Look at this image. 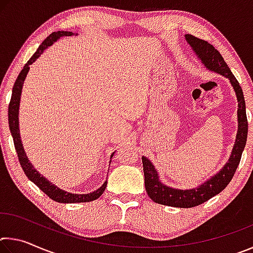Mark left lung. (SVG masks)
<instances>
[{
  "mask_svg": "<svg viewBox=\"0 0 253 253\" xmlns=\"http://www.w3.org/2000/svg\"><path fill=\"white\" fill-rule=\"evenodd\" d=\"M185 39L188 44L198 55V58L202 61L207 69L216 72L221 76L230 80L231 84L235 91L238 99V132L237 139H235L234 146L231 153V156L226 164L222 168L219 173L204 182L200 185L191 190H179V188L169 187L163 184L158 177L155 166L147 157L143 156V168L145 176V188L149 198L154 202L163 205H169L174 208H193L207 202L208 200L212 199L213 196L219 194L228 186L231 179H232L235 170L241 160L243 149H245L248 136V119L246 113V101L243 96L241 85L239 84L238 80L235 79L230 68L226 65L224 59L212 44L209 42L201 40L199 38L185 34Z\"/></svg>",
  "mask_w": 253,
  "mask_h": 253,
  "instance_id": "left-lung-1",
  "label": "left lung"
}]
</instances>
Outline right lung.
Masks as SVG:
<instances>
[{
  "instance_id": "right-lung-1",
  "label": "right lung",
  "mask_w": 253,
  "mask_h": 253,
  "mask_svg": "<svg viewBox=\"0 0 253 253\" xmlns=\"http://www.w3.org/2000/svg\"><path fill=\"white\" fill-rule=\"evenodd\" d=\"M74 32L70 31H57L51 33L50 36L46 38V39L42 42L41 45L38 48L31 58H30L29 61L25 63L23 69L21 70L20 75L16 78L13 90H12V97L10 105H8V126H10V130L12 137H13L14 146L16 149V153H18L19 162L21 164V168L24 170V174L27 175L30 181L33 182L36 185L40 188L42 192L49 196L50 199H52L55 202L59 203H83V202H91L93 200H97L99 196L104 193L105 188L107 186V181L102 184V185L98 188L97 191L91 192V193L88 194H72L69 192H66L55 186L54 184L48 181L45 177L42 176V175L38 172V170L33 168V165L30 163L27 154L24 152V148L22 146V142H21L20 137V130H19V107H20V99H21V92H22V87L23 83L25 80V77H27L30 65L36 61V60L40 57V55L43 53V51L48 48V46L52 45L53 42L60 39L61 37H71ZM114 156V153L111 154L110 158Z\"/></svg>"
}]
</instances>
